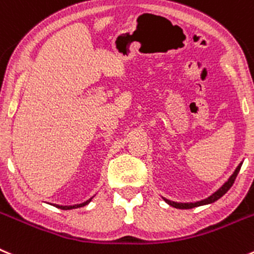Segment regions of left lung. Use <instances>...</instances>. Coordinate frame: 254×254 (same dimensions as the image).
<instances>
[{"label":"left lung","mask_w":254,"mask_h":254,"mask_svg":"<svg viewBox=\"0 0 254 254\" xmlns=\"http://www.w3.org/2000/svg\"><path fill=\"white\" fill-rule=\"evenodd\" d=\"M241 167H242V163H239V165L236 168V170H234L233 174L229 177L228 181H227L223 186L220 187L217 191H214L212 195H209L208 198L203 199V200H199V202H194V203H178V202H173V200H169V199H165V198H163V199H164L168 204L172 205V207H174V208H178V209H190V208L199 207V205H205V204H210V203H214L215 200H218L220 196H223L224 194H226L227 191L231 189V187L233 186L234 181H236L237 175H238L239 170H241Z\"/></svg>","instance_id":"obj_1"}]
</instances>
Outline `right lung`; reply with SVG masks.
Wrapping results in <instances>:
<instances>
[{
	"label": "right lung",
	"mask_w": 254,
	"mask_h": 254,
	"mask_svg": "<svg viewBox=\"0 0 254 254\" xmlns=\"http://www.w3.org/2000/svg\"><path fill=\"white\" fill-rule=\"evenodd\" d=\"M92 198H94V196H91V198H90V199H87L86 202L80 203V204H75V205H59V204H52V205H54V207H56V208H60V209H63V210L75 209V208H81V207H84V205L89 204V203L91 202V199H92Z\"/></svg>",
	"instance_id": "add662e5"
}]
</instances>
